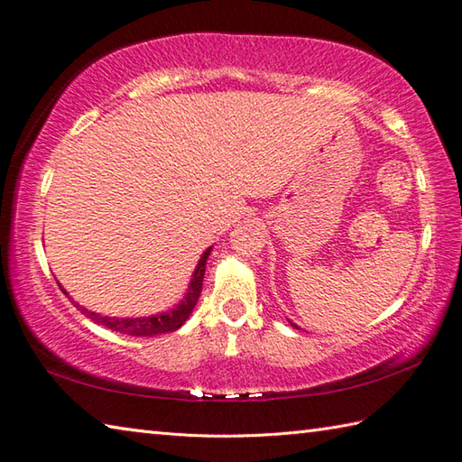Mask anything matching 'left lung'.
I'll return each instance as SVG.
<instances>
[{"label":"left lung","mask_w":462,"mask_h":462,"mask_svg":"<svg viewBox=\"0 0 462 462\" xmlns=\"http://www.w3.org/2000/svg\"><path fill=\"white\" fill-rule=\"evenodd\" d=\"M288 321H290V319H288ZM290 326H291V328H296V329H300V326H296V323H293V321H290Z\"/></svg>","instance_id":"left-lung-1"}]
</instances>
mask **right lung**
<instances>
[{"instance_id":"right-lung-1","label":"right lung","mask_w":462,"mask_h":462,"mask_svg":"<svg viewBox=\"0 0 462 462\" xmlns=\"http://www.w3.org/2000/svg\"><path fill=\"white\" fill-rule=\"evenodd\" d=\"M210 252H212V246L202 254L199 263H196L190 283H189V290H186L184 298L180 300V303H176V306L169 311L154 313V316H149V318H111V316H101V313L85 310V308L79 306V303H75V306L79 308L87 318H91L95 323H101V326L109 328L113 331L126 333V336L152 337V336H161V333L176 331V329L184 326L186 319L190 318L196 301H199V298H200L202 280H204V272H206V260H208ZM59 288L63 290V286H59Z\"/></svg>"}]
</instances>
